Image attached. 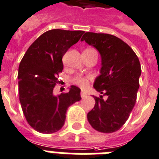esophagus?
I'll return each mask as SVG.
<instances>
[{"label": "esophagus", "instance_id": "34e87169", "mask_svg": "<svg viewBox=\"0 0 159 159\" xmlns=\"http://www.w3.org/2000/svg\"><path fill=\"white\" fill-rule=\"evenodd\" d=\"M80 96L82 98H84V97H86L87 96V93H85V92H84V91H82V92L80 93Z\"/></svg>", "mask_w": 159, "mask_h": 159}]
</instances>
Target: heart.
I'll use <instances>...</instances> for the list:
<instances>
[{
  "label": "heart",
  "instance_id": "b5f03b06",
  "mask_svg": "<svg viewBox=\"0 0 159 159\" xmlns=\"http://www.w3.org/2000/svg\"><path fill=\"white\" fill-rule=\"evenodd\" d=\"M91 80H92V77L89 75H78L73 78V82L78 86L81 87L83 89H85L89 86Z\"/></svg>",
  "mask_w": 159,
  "mask_h": 159
}]
</instances>
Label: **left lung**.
<instances>
[{
	"label": "left lung",
	"instance_id": "left-lung-1",
	"mask_svg": "<svg viewBox=\"0 0 159 159\" xmlns=\"http://www.w3.org/2000/svg\"><path fill=\"white\" fill-rule=\"evenodd\" d=\"M81 41L97 49L102 62L100 75L93 85L102 96H93L96 104L88 113V120L99 132H116L125 123L136 103L142 72L139 59L127 43L114 35L87 32Z\"/></svg>",
	"mask_w": 159,
	"mask_h": 159
}]
</instances>
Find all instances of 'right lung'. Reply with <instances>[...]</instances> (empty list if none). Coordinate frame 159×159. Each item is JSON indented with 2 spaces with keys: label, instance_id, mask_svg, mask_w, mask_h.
Returning a JSON list of instances; mask_svg holds the SVG:
<instances>
[{
  "label": "right lung",
  "instance_id": "right-lung-1",
  "mask_svg": "<svg viewBox=\"0 0 159 159\" xmlns=\"http://www.w3.org/2000/svg\"><path fill=\"white\" fill-rule=\"evenodd\" d=\"M84 33L59 29L47 31L31 44L21 59L17 75L19 100L28 124L38 132L59 131L68 107L80 100V89L75 86L58 96L53 91L59 84L63 55Z\"/></svg>",
  "mask_w": 159,
  "mask_h": 159
}]
</instances>
